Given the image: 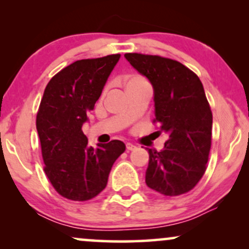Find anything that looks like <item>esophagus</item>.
Wrapping results in <instances>:
<instances>
[{
  "label": "esophagus",
  "mask_w": 249,
  "mask_h": 249,
  "mask_svg": "<svg viewBox=\"0 0 249 249\" xmlns=\"http://www.w3.org/2000/svg\"><path fill=\"white\" fill-rule=\"evenodd\" d=\"M137 148V146L136 145H133L132 142H126V150L127 151H133V150H136Z\"/></svg>",
  "instance_id": "34e87169"
}]
</instances>
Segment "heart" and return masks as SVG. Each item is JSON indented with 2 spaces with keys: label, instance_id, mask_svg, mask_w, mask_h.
<instances>
[{
  "label": "heart",
  "instance_id": "obj_1",
  "mask_svg": "<svg viewBox=\"0 0 249 249\" xmlns=\"http://www.w3.org/2000/svg\"><path fill=\"white\" fill-rule=\"evenodd\" d=\"M142 82H145L144 79L142 78V77L139 76H130L126 78V87L127 85H131V84H134V83H142Z\"/></svg>",
  "mask_w": 249,
  "mask_h": 249
}]
</instances>
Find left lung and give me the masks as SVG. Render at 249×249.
<instances>
[{
  "mask_svg": "<svg viewBox=\"0 0 249 249\" xmlns=\"http://www.w3.org/2000/svg\"><path fill=\"white\" fill-rule=\"evenodd\" d=\"M153 88L154 116L168 139L160 152L147 148L146 185L164 196L191 191L206 171L213 117L199 77L181 63L160 56L125 53Z\"/></svg>",
  "mask_w": 249,
  "mask_h": 249,
  "instance_id": "left-lung-1",
  "label": "left lung"
}]
</instances>
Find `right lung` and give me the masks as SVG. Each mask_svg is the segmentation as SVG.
<instances>
[{
    "label": "right lung",
    "mask_w": 249,
    "mask_h": 249,
    "mask_svg": "<svg viewBox=\"0 0 249 249\" xmlns=\"http://www.w3.org/2000/svg\"><path fill=\"white\" fill-rule=\"evenodd\" d=\"M119 58L117 53L73 62L44 90L36 118L44 172L67 199L85 201L98 196L113 162L125 151L121 141L90 146L82 131Z\"/></svg>",
    "instance_id": "obj_1"
}]
</instances>
